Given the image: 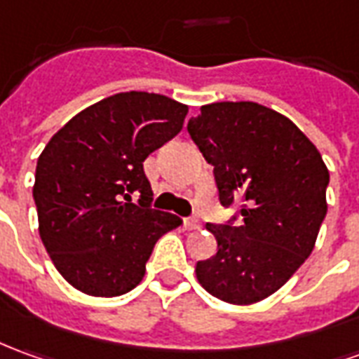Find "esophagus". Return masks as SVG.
<instances>
[{"instance_id": "1", "label": "esophagus", "mask_w": 359, "mask_h": 359, "mask_svg": "<svg viewBox=\"0 0 359 359\" xmlns=\"http://www.w3.org/2000/svg\"><path fill=\"white\" fill-rule=\"evenodd\" d=\"M184 225H187V229H200V219L196 215H190L184 219Z\"/></svg>"}]
</instances>
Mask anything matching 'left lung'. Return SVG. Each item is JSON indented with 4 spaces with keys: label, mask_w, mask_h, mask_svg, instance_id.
<instances>
[{
    "label": "left lung",
    "mask_w": 359,
    "mask_h": 359,
    "mask_svg": "<svg viewBox=\"0 0 359 359\" xmlns=\"http://www.w3.org/2000/svg\"><path fill=\"white\" fill-rule=\"evenodd\" d=\"M187 130L214 165L219 204L239 202L231 219L205 223L217 252L198 260V282L222 302H260L278 292L315 247L327 215V165L292 120L258 102L205 104Z\"/></svg>",
    "instance_id": "1"
}]
</instances>
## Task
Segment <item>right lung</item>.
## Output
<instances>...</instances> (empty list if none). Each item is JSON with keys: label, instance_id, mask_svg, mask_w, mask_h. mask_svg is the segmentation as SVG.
<instances>
[{"label": "right lung", "instance_id": "1", "mask_svg": "<svg viewBox=\"0 0 359 359\" xmlns=\"http://www.w3.org/2000/svg\"><path fill=\"white\" fill-rule=\"evenodd\" d=\"M187 112L165 95L118 93L75 114L40 154L32 188L40 239L79 292L134 290L157 239L182 223L151 208L144 161L179 134Z\"/></svg>", "mask_w": 359, "mask_h": 359}]
</instances>
